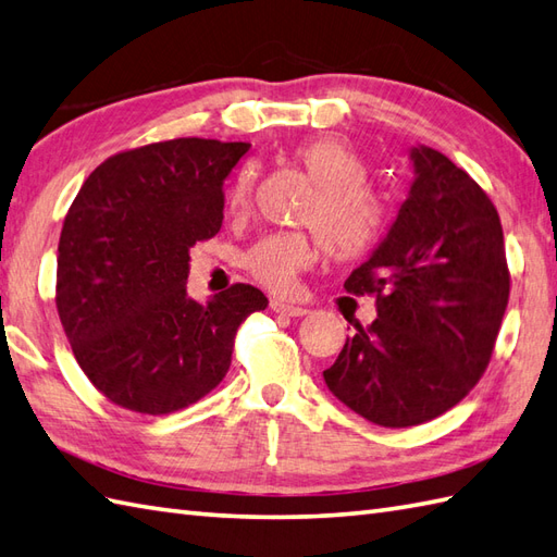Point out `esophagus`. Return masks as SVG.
Segmentation results:
<instances>
[{"instance_id": "obj_1", "label": "esophagus", "mask_w": 557, "mask_h": 557, "mask_svg": "<svg viewBox=\"0 0 557 557\" xmlns=\"http://www.w3.org/2000/svg\"><path fill=\"white\" fill-rule=\"evenodd\" d=\"M271 310L283 317H305L307 310L300 305H293L288 300H271Z\"/></svg>"}]
</instances>
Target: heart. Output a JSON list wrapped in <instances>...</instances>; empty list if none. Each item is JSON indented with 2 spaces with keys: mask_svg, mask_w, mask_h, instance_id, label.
<instances>
[{
  "mask_svg": "<svg viewBox=\"0 0 557 557\" xmlns=\"http://www.w3.org/2000/svg\"><path fill=\"white\" fill-rule=\"evenodd\" d=\"M307 176L317 185V197L305 209L302 224L317 228L326 252L336 259H357L372 252L388 226V205L369 185L367 164L355 147L338 135H317L293 150ZM255 190V169L245 166L233 181L226 212H247ZM317 238L300 231L271 233L245 255L250 274L271 290H288L302 269L314 264Z\"/></svg>",
  "mask_w": 557,
  "mask_h": 557,
  "instance_id": "heart-1",
  "label": "heart"
}]
</instances>
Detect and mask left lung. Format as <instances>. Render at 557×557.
Instances as JSON below:
<instances>
[{
  "mask_svg": "<svg viewBox=\"0 0 557 557\" xmlns=\"http://www.w3.org/2000/svg\"><path fill=\"white\" fill-rule=\"evenodd\" d=\"M414 181L386 238L345 281L376 319L345 341L324 381L379 426L424 424L486 372L510 298L503 226L488 195L446 154L417 145Z\"/></svg>",
  "mask_w": 557,
  "mask_h": 557,
  "instance_id": "obj_1",
  "label": "left lung"
}]
</instances>
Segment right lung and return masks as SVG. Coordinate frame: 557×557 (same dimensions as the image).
I'll return each mask as SVG.
<instances>
[{"mask_svg":"<svg viewBox=\"0 0 557 557\" xmlns=\"http://www.w3.org/2000/svg\"><path fill=\"white\" fill-rule=\"evenodd\" d=\"M247 143L178 138L109 157L83 183L57 255V310L76 362L119 407L169 414L197 403L231 367L262 290L236 283L188 295L190 247L219 233L224 181Z\"/></svg>","mask_w":557,"mask_h":557,"instance_id":"right-lung-1","label":"right lung"}]
</instances>
